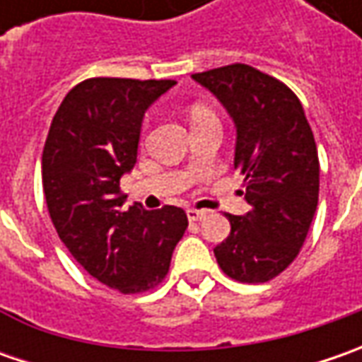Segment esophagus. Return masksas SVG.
<instances>
[{
    "label": "esophagus",
    "mask_w": 362,
    "mask_h": 362,
    "mask_svg": "<svg viewBox=\"0 0 362 362\" xmlns=\"http://www.w3.org/2000/svg\"><path fill=\"white\" fill-rule=\"evenodd\" d=\"M205 216H207V214H205V211H202V209H187L189 221H202Z\"/></svg>",
    "instance_id": "1"
}]
</instances>
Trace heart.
Masks as SVG:
<instances>
[{
  "instance_id": "b5f03b06",
  "label": "heart",
  "mask_w": 362,
  "mask_h": 362,
  "mask_svg": "<svg viewBox=\"0 0 362 362\" xmlns=\"http://www.w3.org/2000/svg\"><path fill=\"white\" fill-rule=\"evenodd\" d=\"M189 117H191V124L202 122V120H207V119H216V115H214L209 108H205V106H193V108H191V112H189Z\"/></svg>"
}]
</instances>
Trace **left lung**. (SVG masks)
<instances>
[{"label":"left lung","mask_w":362,"mask_h":362,"mask_svg":"<svg viewBox=\"0 0 362 362\" xmlns=\"http://www.w3.org/2000/svg\"><path fill=\"white\" fill-rule=\"evenodd\" d=\"M193 78L228 108L238 129L233 167L245 177V216L216 245L231 280L262 284L296 259L318 205L320 165L298 96L278 78L247 64H230Z\"/></svg>","instance_id":"1"}]
</instances>
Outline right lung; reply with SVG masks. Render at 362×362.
I'll use <instances>...</instances> for the list:
<instances>
[{
	"label": "right lung",
	"instance_id": "right-lung-1",
	"mask_svg": "<svg viewBox=\"0 0 362 362\" xmlns=\"http://www.w3.org/2000/svg\"><path fill=\"white\" fill-rule=\"evenodd\" d=\"M175 80L88 78L66 94L42 153L52 223L78 264L108 288L141 294L165 280L187 214L122 207L145 110Z\"/></svg>",
	"mask_w": 362,
	"mask_h": 362
}]
</instances>
